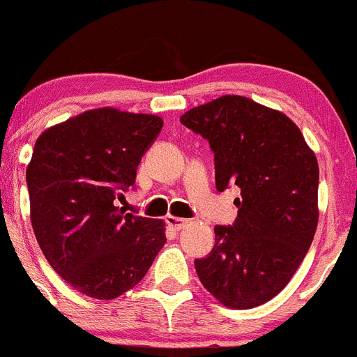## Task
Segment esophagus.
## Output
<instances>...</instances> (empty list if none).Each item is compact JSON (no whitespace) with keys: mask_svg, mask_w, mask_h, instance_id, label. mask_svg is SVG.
<instances>
[{"mask_svg":"<svg viewBox=\"0 0 357 357\" xmlns=\"http://www.w3.org/2000/svg\"><path fill=\"white\" fill-rule=\"evenodd\" d=\"M165 224H167L171 229H174V231H181V229L185 227V225H188V220L179 218V216L169 215L167 218H165Z\"/></svg>","mask_w":357,"mask_h":357,"instance_id":"34e87169","label":"esophagus"}]
</instances>
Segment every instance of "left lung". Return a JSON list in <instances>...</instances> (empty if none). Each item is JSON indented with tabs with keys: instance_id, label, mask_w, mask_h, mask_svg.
<instances>
[{
	"instance_id": "8db88e82",
	"label": "left lung",
	"mask_w": 357,
	"mask_h": 357,
	"mask_svg": "<svg viewBox=\"0 0 357 357\" xmlns=\"http://www.w3.org/2000/svg\"><path fill=\"white\" fill-rule=\"evenodd\" d=\"M215 153L216 190L239 186L238 218L216 225L211 254L195 261L201 284L229 308L264 305L291 282L319 222V163L284 112L224 95L179 118Z\"/></svg>"
}]
</instances>
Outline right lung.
Returning a JSON list of instances; mask_svg holds the SVG:
<instances>
[{"instance_id": "add662e5", "label": "right lung", "mask_w": 357, "mask_h": 357, "mask_svg": "<svg viewBox=\"0 0 357 357\" xmlns=\"http://www.w3.org/2000/svg\"><path fill=\"white\" fill-rule=\"evenodd\" d=\"M162 126L155 114L102 107L36 139L26 169L35 238L52 269L89 298L135 287L167 241L162 220L116 206Z\"/></svg>"}]
</instances>
